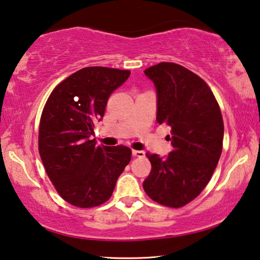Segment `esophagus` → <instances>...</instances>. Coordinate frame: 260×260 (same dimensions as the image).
Returning a JSON list of instances; mask_svg holds the SVG:
<instances>
[{"label": "esophagus", "instance_id": "1", "mask_svg": "<svg viewBox=\"0 0 260 260\" xmlns=\"http://www.w3.org/2000/svg\"><path fill=\"white\" fill-rule=\"evenodd\" d=\"M132 153H133L134 157H144V156H146V152L142 151V150H133V151H132Z\"/></svg>", "mask_w": 260, "mask_h": 260}]
</instances>
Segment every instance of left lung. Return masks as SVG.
<instances>
[{
    "mask_svg": "<svg viewBox=\"0 0 260 260\" xmlns=\"http://www.w3.org/2000/svg\"><path fill=\"white\" fill-rule=\"evenodd\" d=\"M157 90V122L171 126L173 150L147 153L151 171L143 189L152 201L182 208L209 183L222 151L223 120L212 90L182 65L162 61L147 69Z\"/></svg>",
    "mask_w": 260,
    "mask_h": 260,
    "instance_id": "left-lung-1",
    "label": "left lung"
}]
</instances>
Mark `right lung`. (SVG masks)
Here are the masks:
<instances>
[{
	"label": "right lung",
	"mask_w": 260,
	"mask_h": 260,
	"mask_svg": "<svg viewBox=\"0 0 260 260\" xmlns=\"http://www.w3.org/2000/svg\"><path fill=\"white\" fill-rule=\"evenodd\" d=\"M128 70L83 68L58 83L48 98L39 126V152L47 175L64 201L77 208L99 206L111 197L128 165V147L96 146L94 125Z\"/></svg>",
	"instance_id": "add662e5"
}]
</instances>
